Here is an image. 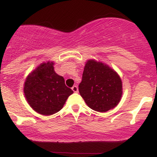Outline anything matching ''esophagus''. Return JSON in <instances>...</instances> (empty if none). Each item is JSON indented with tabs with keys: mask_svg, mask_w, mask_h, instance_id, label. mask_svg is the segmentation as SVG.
Returning a JSON list of instances; mask_svg holds the SVG:
<instances>
[{
	"mask_svg": "<svg viewBox=\"0 0 157 157\" xmlns=\"http://www.w3.org/2000/svg\"><path fill=\"white\" fill-rule=\"evenodd\" d=\"M72 90L74 91V93H78V87L77 86H74L72 87Z\"/></svg>",
	"mask_w": 157,
	"mask_h": 157,
	"instance_id": "34e87169",
	"label": "esophagus"
}]
</instances>
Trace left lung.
Segmentation results:
<instances>
[{"label":"left lung","instance_id":"left-lung-1","mask_svg":"<svg viewBox=\"0 0 157 157\" xmlns=\"http://www.w3.org/2000/svg\"><path fill=\"white\" fill-rule=\"evenodd\" d=\"M79 92L90 108L104 113L113 109L121 101L122 80L107 64L91 59L84 66Z\"/></svg>","mask_w":157,"mask_h":157}]
</instances>
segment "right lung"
Here are the masks:
<instances>
[{
    "label": "right lung",
    "mask_w": 157,
    "mask_h": 157,
    "mask_svg": "<svg viewBox=\"0 0 157 157\" xmlns=\"http://www.w3.org/2000/svg\"><path fill=\"white\" fill-rule=\"evenodd\" d=\"M54 61L44 62L26 78L24 97L30 107L38 113L50 116L63 108L74 93L65 85L64 79L54 71Z\"/></svg>",
    "instance_id": "add662e5"
}]
</instances>
